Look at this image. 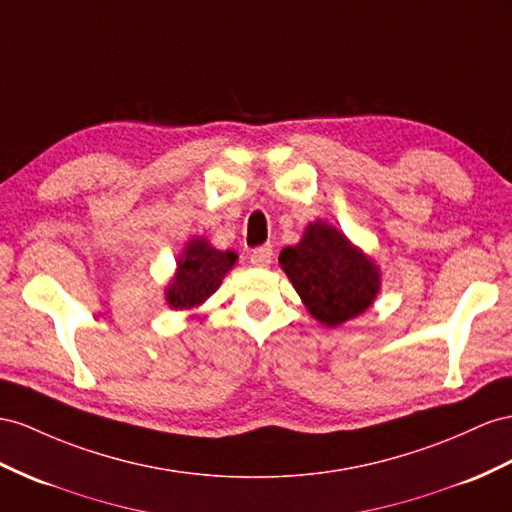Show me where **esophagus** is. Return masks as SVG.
<instances>
[{
  "instance_id": "obj_1",
  "label": "esophagus",
  "mask_w": 512,
  "mask_h": 512,
  "mask_svg": "<svg viewBox=\"0 0 512 512\" xmlns=\"http://www.w3.org/2000/svg\"><path fill=\"white\" fill-rule=\"evenodd\" d=\"M272 246L264 244V246H257L251 251V264L257 268H268L272 264Z\"/></svg>"
}]
</instances>
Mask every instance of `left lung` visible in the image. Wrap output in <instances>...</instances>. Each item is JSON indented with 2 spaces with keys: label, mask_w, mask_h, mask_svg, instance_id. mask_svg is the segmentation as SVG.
Here are the masks:
<instances>
[{
  "label": "left lung",
  "mask_w": 512,
  "mask_h": 512,
  "mask_svg": "<svg viewBox=\"0 0 512 512\" xmlns=\"http://www.w3.org/2000/svg\"><path fill=\"white\" fill-rule=\"evenodd\" d=\"M279 264L318 322L339 326L361 316L381 290V270L342 231L311 222L303 240L285 246Z\"/></svg>",
  "instance_id": "1"
}]
</instances>
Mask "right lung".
<instances>
[{
	"mask_svg": "<svg viewBox=\"0 0 512 512\" xmlns=\"http://www.w3.org/2000/svg\"><path fill=\"white\" fill-rule=\"evenodd\" d=\"M238 255L218 251L205 238H192L177 259V272L166 287V303L173 309H192L212 296Z\"/></svg>",
	"mask_w": 512,
	"mask_h": 512,
	"instance_id": "add662e5",
	"label": "right lung"
}]
</instances>
